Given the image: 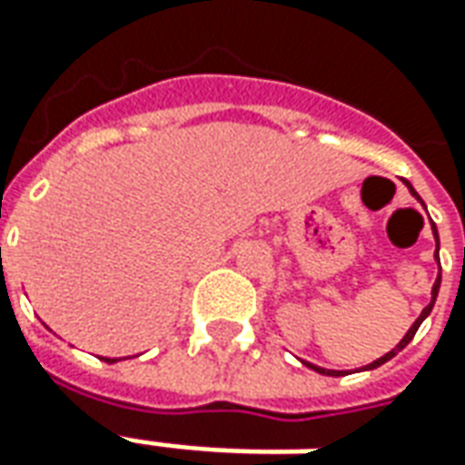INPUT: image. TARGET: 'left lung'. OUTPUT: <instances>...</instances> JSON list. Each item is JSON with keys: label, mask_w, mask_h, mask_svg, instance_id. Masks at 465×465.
Wrapping results in <instances>:
<instances>
[{"label": "left lung", "mask_w": 465, "mask_h": 465, "mask_svg": "<svg viewBox=\"0 0 465 465\" xmlns=\"http://www.w3.org/2000/svg\"><path fill=\"white\" fill-rule=\"evenodd\" d=\"M405 185H407V188H410V193H412V195L418 198L420 203H422V198H420V195H418V191H415V188H412V185H410L407 180H405ZM432 233H435V262H438V267H440V257H438V249H440V242H438V229H435V223H432ZM438 290H440V274H438V280H435V285H432V300H430V302H428V305H425V308H422V312H420V315H418V321H415V323H412V328H410V331H407V333H405V339L400 341V343H397V346H394V349H391L390 353H384L381 359H377V361H371V364L364 366V369H377V366L387 364L391 356H397V353L402 351V349H405L410 341L415 339V333H418L420 323H422V321H425V318L430 315L432 305H435V298H438ZM305 364H308V361H305ZM308 366H311V369H315L318 374H328V377H343V371H333V369H323V366H315V364H308Z\"/></svg>", "instance_id": "8db88e82"}]
</instances>
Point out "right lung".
Segmentation results:
<instances>
[{
    "mask_svg": "<svg viewBox=\"0 0 465 465\" xmlns=\"http://www.w3.org/2000/svg\"><path fill=\"white\" fill-rule=\"evenodd\" d=\"M104 361H106V364H114V361H116V359H104Z\"/></svg>",
    "mask_w": 465,
    "mask_h": 465,
    "instance_id": "add662e5",
    "label": "right lung"
}]
</instances>
